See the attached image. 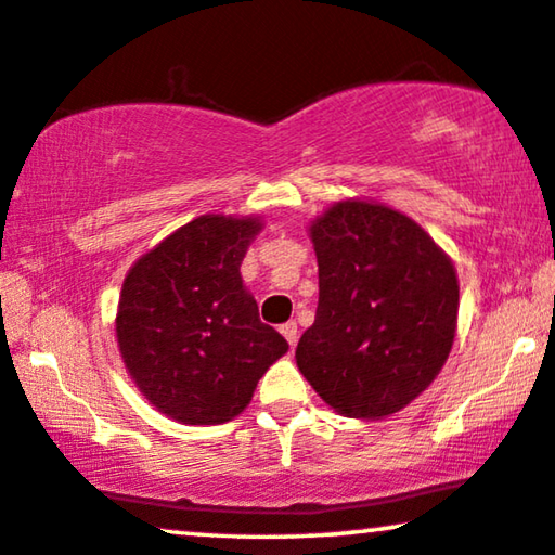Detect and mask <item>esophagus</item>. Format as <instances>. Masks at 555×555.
<instances>
[{
	"instance_id": "obj_1",
	"label": "esophagus",
	"mask_w": 555,
	"mask_h": 555,
	"mask_svg": "<svg viewBox=\"0 0 555 555\" xmlns=\"http://www.w3.org/2000/svg\"><path fill=\"white\" fill-rule=\"evenodd\" d=\"M281 334H284L288 345L294 347V345H296V339H299V330H296V322H286V324H281Z\"/></svg>"
}]
</instances>
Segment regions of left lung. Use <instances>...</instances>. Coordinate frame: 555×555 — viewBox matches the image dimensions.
<instances>
[{"label":"left lung","instance_id":"left-lung-1","mask_svg":"<svg viewBox=\"0 0 555 555\" xmlns=\"http://www.w3.org/2000/svg\"><path fill=\"white\" fill-rule=\"evenodd\" d=\"M311 241L319 304L296 347L299 372L341 415H392L450 354L455 269L412 218L379 203H334L311 225Z\"/></svg>","mask_w":555,"mask_h":555}]
</instances>
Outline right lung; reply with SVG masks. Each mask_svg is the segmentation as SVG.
Masks as SVG:
<instances>
[{
    "label": "right lung",
    "mask_w": 555,
    "mask_h": 555,
    "mask_svg": "<svg viewBox=\"0 0 555 555\" xmlns=\"http://www.w3.org/2000/svg\"><path fill=\"white\" fill-rule=\"evenodd\" d=\"M259 229L256 218H193L125 276L115 322L122 362L168 417L229 423L286 354L238 271Z\"/></svg>",
    "instance_id": "obj_1"
}]
</instances>
